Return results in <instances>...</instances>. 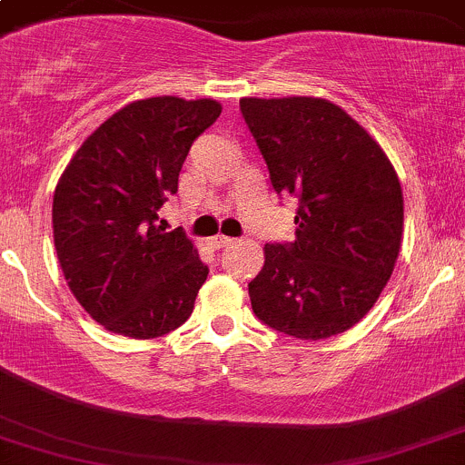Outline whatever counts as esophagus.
Returning <instances> with one entry per match:
<instances>
[{
	"label": "esophagus",
	"mask_w": 465,
	"mask_h": 465,
	"mask_svg": "<svg viewBox=\"0 0 465 465\" xmlns=\"http://www.w3.org/2000/svg\"><path fill=\"white\" fill-rule=\"evenodd\" d=\"M233 242V238H229V236H213V238H209V244H212L213 249H223V247H229V244Z\"/></svg>",
	"instance_id": "esophagus-1"
}]
</instances>
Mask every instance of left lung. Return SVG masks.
<instances>
[{
	"label": "left lung",
	"instance_id": "8db88e82",
	"mask_svg": "<svg viewBox=\"0 0 465 465\" xmlns=\"http://www.w3.org/2000/svg\"><path fill=\"white\" fill-rule=\"evenodd\" d=\"M241 112L278 193L300 198L295 241L264 244L253 313L280 333L326 340L373 309L395 269L404 193L391 158L320 96H244Z\"/></svg>",
	"mask_w": 465,
	"mask_h": 465
}]
</instances>
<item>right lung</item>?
I'll list each match as a JSON object with an SVG mask.
<instances>
[{
    "instance_id": "obj_1",
    "label": "right lung",
    "mask_w": 465,
    "mask_h": 465,
    "mask_svg": "<svg viewBox=\"0 0 465 465\" xmlns=\"http://www.w3.org/2000/svg\"><path fill=\"white\" fill-rule=\"evenodd\" d=\"M221 112L213 99L132 101L65 165L53 198L54 249L73 295L105 331L152 340L192 315L209 269L181 229L156 224V212Z\"/></svg>"
}]
</instances>
